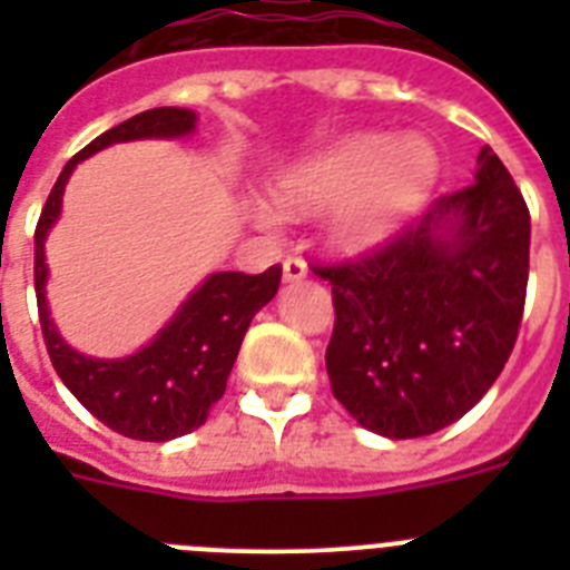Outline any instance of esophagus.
<instances>
[{"label": "esophagus", "mask_w": 570, "mask_h": 570, "mask_svg": "<svg viewBox=\"0 0 570 570\" xmlns=\"http://www.w3.org/2000/svg\"><path fill=\"white\" fill-rule=\"evenodd\" d=\"M308 276V265L302 259H296V256H291V259H285V265H282V282H302Z\"/></svg>", "instance_id": "esophagus-1"}]
</instances>
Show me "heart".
<instances>
[{"label":"heart","mask_w":570,"mask_h":570,"mask_svg":"<svg viewBox=\"0 0 570 570\" xmlns=\"http://www.w3.org/2000/svg\"><path fill=\"white\" fill-rule=\"evenodd\" d=\"M440 179V154L422 136H345L334 148L308 156L274 183V199L285 214L328 210L325 234L342 254H374L385 248L428 205ZM254 223L276 228V216L250 208Z\"/></svg>","instance_id":"heart-1"}]
</instances>
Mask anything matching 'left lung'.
Here are the masks:
<instances>
[{
    "instance_id": "8db88e82",
    "label": "left lung",
    "mask_w": 570,
    "mask_h": 570,
    "mask_svg": "<svg viewBox=\"0 0 570 570\" xmlns=\"http://www.w3.org/2000/svg\"><path fill=\"white\" fill-rule=\"evenodd\" d=\"M531 216L491 148L473 183L385 250L340 268L325 351L334 396L362 428L416 440L465 416L502 374L528 285Z\"/></svg>"
}]
</instances>
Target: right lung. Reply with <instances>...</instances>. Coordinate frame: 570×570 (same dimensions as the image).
<instances>
[{"label":"right lung","mask_w":570,"mask_h":570,"mask_svg":"<svg viewBox=\"0 0 570 570\" xmlns=\"http://www.w3.org/2000/svg\"><path fill=\"white\" fill-rule=\"evenodd\" d=\"M199 116L190 108H154L125 119L85 145L62 168L39 216L33 236V279L42 336L59 380L90 414L116 431L142 442H168L205 425L239 354L250 320L276 296L282 268L265 274L216 271L183 299L150 342L128 356H88L59 334L48 305V259L45 242L62 216V196L79 163L99 150L136 139H185Z\"/></svg>","instance_id":"1"}]
</instances>
